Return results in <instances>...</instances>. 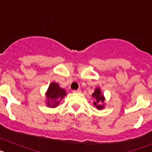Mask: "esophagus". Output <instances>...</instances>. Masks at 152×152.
Returning <instances> with one entry per match:
<instances>
[{
  "label": "esophagus",
  "mask_w": 152,
  "mask_h": 152,
  "mask_svg": "<svg viewBox=\"0 0 152 152\" xmlns=\"http://www.w3.org/2000/svg\"><path fill=\"white\" fill-rule=\"evenodd\" d=\"M72 92H73L74 94H80V93H81V90H80V89H79V90H73Z\"/></svg>",
  "instance_id": "obj_1"
}]
</instances>
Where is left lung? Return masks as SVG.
<instances>
[{
	"instance_id": "1",
	"label": "left lung",
	"mask_w": 152,
	"mask_h": 152,
	"mask_svg": "<svg viewBox=\"0 0 152 152\" xmlns=\"http://www.w3.org/2000/svg\"><path fill=\"white\" fill-rule=\"evenodd\" d=\"M92 96L95 99V101H94V104L96 107V108L99 110L103 109L104 108V104H103V103L104 101V96L101 94V92H100V89L99 88L96 89L94 94H92Z\"/></svg>"
}]
</instances>
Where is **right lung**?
Returning a JSON list of instances; mask_svg holds the SVG:
<instances>
[{"label": "right lung", "instance_id": "1", "mask_svg": "<svg viewBox=\"0 0 152 152\" xmlns=\"http://www.w3.org/2000/svg\"><path fill=\"white\" fill-rule=\"evenodd\" d=\"M65 95H66L65 90L59 87V86L56 83H52L46 93L48 107H56L59 101L64 97Z\"/></svg>", "mask_w": 152, "mask_h": 152}]
</instances>
